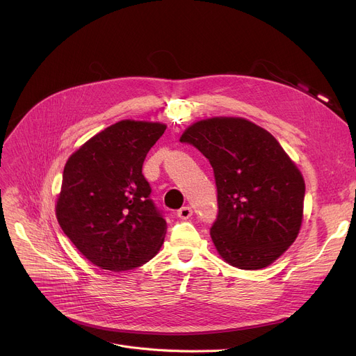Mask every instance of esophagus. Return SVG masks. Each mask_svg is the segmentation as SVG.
Returning a JSON list of instances; mask_svg holds the SVG:
<instances>
[{"instance_id": "34e87169", "label": "esophagus", "mask_w": 356, "mask_h": 356, "mask_svg": "<svg viewBox=\"0 0 356 356\" xmlns=\"http://www.w3.org/2000/svg\"><path fill=\"white\" fill-rule=\"evenodd\" d=\"M191 216H193V210H191L188 206L181 207V209L177 211V217H179L180 220H188Z\"/></svg>"}]
</instances>
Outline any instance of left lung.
<instances>
[{
	"label": "left lung",
	"instance_id": "1",
	"mask_svg": "<svg viewBox=\"0 0 356 356\" xmlns=\"http://www.w3.org/2000/svg\"><path fill=\"white\" fill-rule=\"evenodd\" d=\"M180 142L193 145L214 170L218 214L211 239L229 265L255 270L294 242L306 186L280 143L243 118L198 121Z\"/></svg>",
	"mask_w": 356,
	"mask_h": 356
}]
</instances>
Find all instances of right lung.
I'll use <instances>...</instances> for the list:
<instances>
[{
	"label": "right lung",
	"mask_w": 356,
	"mask_h": 356,
	"mask_svg": "<svg viewBox=\"0 0 356 356\" xmlns=\"http://www.w3.org/2000/svg\"><path fill=\"white\" fill-rule=\"evenodd\" d=\"M165 129L159 122L120 121L87 140L65 166L59 225L101 269L142 266L165 241L166 220L142 175L149 149Z\"/></svg>",
	"instance_id": "right-lung-1"
}]
</instances>
